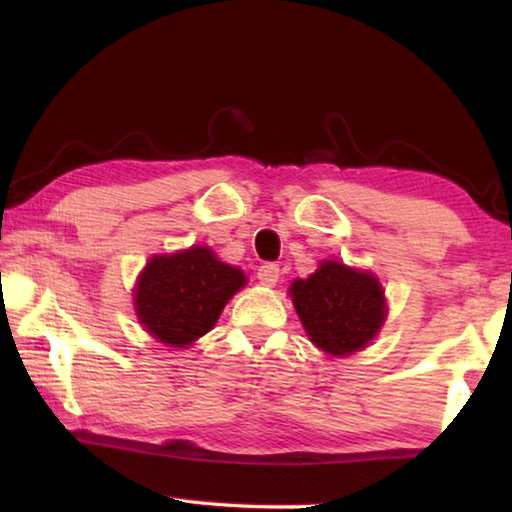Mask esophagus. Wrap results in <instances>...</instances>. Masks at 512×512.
Here are the masks:
<instances>
[{
  "label": "esophagus",
  "instance_id": "obj_1",
  "mask_svg": "<svg viewBox=\"0 0 512 512\" xmlns=\"http://www.w3.org/2000/svg\"><path fill=\"white\" fill-rule=\"evenodd\" d=\"M257 280L264 284V287H273V284L280 280V266L273 262H266L257 268Z\"/></svg>",
  "mask_w": 512,
  "mask_h": 512
}]
</instances>
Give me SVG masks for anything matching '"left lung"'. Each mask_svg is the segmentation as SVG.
Instances as JSON below:
<instances>
[{"label":"left lung","mask_w":512,"mask_h":512,"mask_svg":"<svg viewBox=\"0 0 512 512\" xmlns=\"http://www.w3.org/2000/svg\"><path fill=\"white\" fill-rule=\"evenodd\" d=\"M291 296L309 339L329 354L361 350L386 316L375 277L339 262H325L307 280L293 282Z\"/></svg>","instance_id":"1"}]
</instances>
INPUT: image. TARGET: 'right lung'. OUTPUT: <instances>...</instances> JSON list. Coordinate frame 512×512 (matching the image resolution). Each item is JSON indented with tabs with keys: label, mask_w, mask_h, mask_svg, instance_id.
<instances>
[{
	"label": "right lung",
	"mask_w": 512,
	"mask_h": 512,
	"mask_svg": "<svg viewBox=\"0 0 512 512\" xmlns=\"http://www.w3.org/2000/svg\"><path fill=\"white\" fill-rule=\"evenodd\" d=\"M244 284V273L219 262L210 248L153 257L135 289L137 316L155 339L183 348L210 332Z\"/></svg>",
	"instance_id": "add662e5"
}]
</instances>
